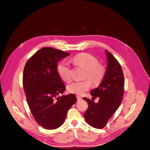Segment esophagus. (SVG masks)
Here are the masks:
<instances>
[{
    "label": "esophagus",
    "instance_id": "esophagus-1",
    "mask_svg": "<svg viewBox=\"0 0 150 150\" xmlns=\"http://www.w3.org/2000/svg\"><path fill=\"white\" fill-rule=\"evenodd\" d=\"M76 98H77V100H78V101H79V100H81L82 99L81 97H80L79 96H76Z\"/></svg>",
    "mask_w": 150,
    "mask_h": 150
}]
</instances>
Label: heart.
I'll use <instances>...</instances> for the list:
<instances>
[{
    "instance_id": "1",
    "label": "heart",
    "mask_w": 150,
    "mask_h": 150,
    "mask_svg": "<svg viewBox=\"0 0 150 150\" xmlns=\"http://www.w3.org/2000/svg\"><path fill=\"white\" fill-rule=\"evenodd\" d=\"M70 62L85 70L84 77L90 80L74 81L69 84L67 90L71 93L82 95L90 88L91 82L93 86H97L105 78L106 69L102 64H98L97 58L90 54L83 53L77 55L70 60ZM57 71L60 78L64 81H69L70 80V67L66 60H62L58 64Z\"/></svg>"
}]
</instances>
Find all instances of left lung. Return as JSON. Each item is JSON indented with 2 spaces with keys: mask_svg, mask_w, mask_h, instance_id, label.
Returning <instances> with one entry per match:
<instances>
[{
  "mask_svg": "<svg viewBox=\"0 0 150 150\" xmlns=\"http://www.w3.org/2000/svg\"><path fill=\"white\" fill-rule=\"evenodd\" d=\"M107 59L106 74L98 88L90 94L93 98L98 97V103L85 98L89 106L84 114L87 123L91 127L102 129L116 112L122 102L124 79L122 67L113 55L105 50Z\"/></svg>",
  "mask_w": 150,
  "mask_h": 150,
  "instance_id": "left-lung-1",
  "label": "left lung"
}]
</instances>
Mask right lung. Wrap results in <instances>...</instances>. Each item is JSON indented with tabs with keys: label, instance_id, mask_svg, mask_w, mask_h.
Listing matches in <instances>:
<instances>
[{
	"label": "right lung",
	"instance_id": "right-lung-1",
	"mask_svg": "<svg viewBox=\"0 0 150 150\" xmlns=\"http://www.w3.org/2000/svg\"><path fill=\"white\" fill-rule=\"evenodd\" d=\"M69 55L44 47L28 60L24 68L23 83L28 106L36 122L49 130L62 125L69 109L77 102L73 93L59 96L66 87L57 73V63Z\"/></svg>",
	"mask_w": 150,
	"mask_h": 150
}]
</instances>
